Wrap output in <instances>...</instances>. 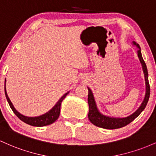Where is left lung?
<instances>
[{
    "label": "left lung",
    "mask_w": 156,
    "mask_h": 156,
    "mask_svg": "<svg viewBox=\"0 0 156 156\" xmlns=\"http://www.w3.org/2000/svg\"><path fill=\"white\" fill-rule=\"evenodd\" d=\"M132 43L133 45H136L138 48V57H139L140 62H141V66H142L143 72L144 73L146 92H145L144 100L141 102L139 108H138L134 113H133L132 114L130 115V116L124 117V118L106 116V115L102 114V113L99 111L92 90H90V87H87V88H88V98H87V101H88L89 105L88 119L93 125L97 126V127H101V128L105 129H117L122 127H125V126L130 124L131 122H133L136 117L139 116L140 113L144 111L145 107H146L147 104L150 94V87L148 80L147 69V66L146 64H145L144 59H143L142 55H141V48H140L139 43H137L135 41H133Z\"/></svg>",
    "instance_id": "left-lung-1"
}]
</instances>
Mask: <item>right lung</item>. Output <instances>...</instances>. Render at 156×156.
Returning <instances> with one entry per match:
<instances>
[{
    "label": "right lung",
    "mask_w": 156,
    "mask_h": 156,
    "mask_svg": "<svg viewBox=\"0 0 156 156\" xmlns=\"http://www.w3.org/2000/svg\"><path fill=\"white\" fill-rule=\"evenodd\" d=\"M4 90H5V95H6V99H7L10 108H11L12 111L14 112V113H15V114L23 122H25V123L28 124V125H29L34 126V127H43V126L49 125L51 124L54 123V122L58 119L59 113H60L61 103H62V100H63L65 98H66V96H67V94L69 93V91L66 93V94H65L64 95L59 99L58 101L56 103L55 105L49 111L47 112V113H45L44 114L41 115V116H39L29 117V116H23V115H22L21 113H19V112L15 109V107L13 106L12 101H10L9 98L8 97L7 93H6V80H5V84H4Z\"/></svg>",
    "instance_id": "right-lung-1"
}]
</instances>
